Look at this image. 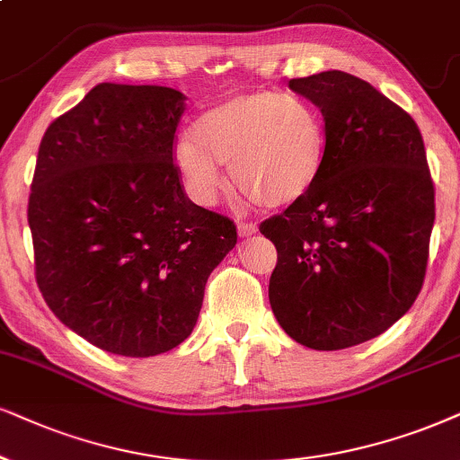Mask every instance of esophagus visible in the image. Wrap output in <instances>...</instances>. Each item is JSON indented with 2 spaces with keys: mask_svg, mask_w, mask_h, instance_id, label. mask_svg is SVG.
Instances as JSON below:
<instances>
[{
  "mask_svg": "<svg viewBox=\"0 0 460 460\" xmlns=\"http://www.w3.org/2000/svg\"><path fill=\"white\" fill-rule=\"evenodd\" d=\"M237 234H240V237H250L257 234V225L252 223H237Z\"/></svg>",
  "mask_w": 460,
  "mask_h": 460,
  "instance_id": "1",
  "label": "esophagus"
}]
</instances>
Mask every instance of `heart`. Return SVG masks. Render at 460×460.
Returning <instances> with one entry per match:
<instances>
[{"mask_svg":"<svg viewBox=\"0 0 460 460\" xmlns=\"http://www.w3.org/2000/svg\"><path fill=\"white\" fill-rule=\"evenodd\" d=\"M324 123L297 95L252 91L203 112L173 148V165L190 199L212 206L225 187L220 165L257 206L273 210L299 201L324 161Z\"/></svg>","mask_w":460,"mask_h":460,"instance_id":"heart-1","label":"heart"}]
</instances>
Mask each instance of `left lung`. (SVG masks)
I'll return each instance as SVG.
<instances>
[{"instance_id":"8db88e82","label":"left lung","mask_w":460,"mask_h":460,"mask_svg":"<svg viewBox=\"0 0 460 460\" xmlns=\"http://www.w3.org/2000/svg\"><path fill=\"white\" fill-rule=\"evenodd\" d=\"M323 112L314 187L261 223L278 263L270 304L301 346L341 350L385 333L424 282L435 189L414 119L369 83L331 69L288 80Z\"/></svg>"}]
</instances>
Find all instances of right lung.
Returning a JSON list of instances; mask_svg holds the SVG:
<instances>
[{
    "mask_svg": "<svg viewBox=\"0 0 460 460\" xmlns=\"http://www.w3.org/2000/svg\"><path fill=\"white\" fill-rule=\"evenodd\" d=\"M187 97L102 83L46 129L29 195L40 293L102 350L155 357L190 335L234 250V220L197 206L173 165Z\"/></svg>",
    "mask_w": 460,
    "mask_h": 460,
    "instance_id": "obj_1",
    "label": "right lung"
}]
</instances>
